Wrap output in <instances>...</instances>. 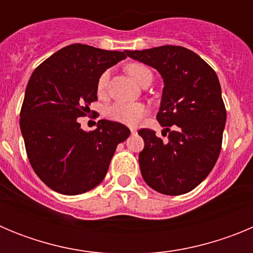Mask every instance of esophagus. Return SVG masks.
<instances>
[{"label":"esophagus","instance_id":"esophagus-1","mask_svg":"<svg viewBox=\"0 0 253 253\" xmlns=\"http://www.w3.org/2000/svg\"><path fill=\"white\" fill-rule=\"evenodd\" d=\"M130 131H131V134L137 133V129H135V128H130Z\"/></svg>","mask_w":253,"mask_h":253}]
</instances>
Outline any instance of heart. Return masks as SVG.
<instances>
[{"instance_id":"obj_1","label":"heart","mask_w":253,"mask_h":253,"mask_svg":"<svg viewBox=\"0 0 253 253\" xmlns=\"http://www.w3.org/2000/svg\"><path fill=\"white\" fill-rule=\"evenodd\" d=\"M126 72L129 73L134 81L142 84L147 77H152L151 69L140 63H130L126 66ZM107 81H109V72H104L100 76L97 81V91L102 93L106 88ZM147 106L140 102H114L113 105L106 109V115L109 119L114 122L122 123L126 125H137L140 120L146 116Z\"/></svg>"}]
</instances>
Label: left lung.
<instances>
[{"label":"left lung","mask_w":253,"mask_h":253,"mask_svg":"<svg viewBox=\"0 0 253 253\" xmlns=\"http://www.w3.org/2000/svg\"><path fill=\"white\" fill-rule=\"evenodd\" d=\"M125 53L157 69L163 80L157 120L169 135L162 140L151 129L138 131L144 140L139 153L143 178L165 195L189 193L209 175L222 148L227 111L218 76L205 60L184 46Z\"/></svg>","instance_id":"1"}]
</instances>
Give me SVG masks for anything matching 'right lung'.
I'll return each mask as SVG.
<instances>
[{"instance_id": "add662e5", "label": "right lung", "mask_w": 253, "mask_h": 253, "mask_svg": "<svg viewBox=\"0 0 253 253\" xmlns=\"http://www.w3.org/2000/svg\"><path fill=\"white\" fill-rule=\"evenodd\" d=\"M125 51L84 44L64 46L44 60L28 82L20 129L31 167L46 186L64 195L90 191L106 176L125 125L101 119L95 130L77 122L97 100V81L125 59Z\"/></svg>"}]
</instances>
